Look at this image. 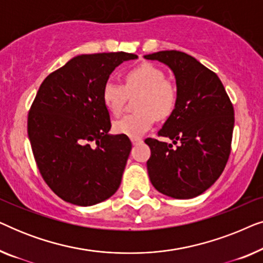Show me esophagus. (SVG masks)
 I'll return each mask as SVG.
<instances>
[{
	"label": "esophagus",
	"mask_w": 263,
	"mask_h": 263,
	"mask_svg": "<svg viewBox=\"0 0 263 263\" xmlns=\"http://www.w3.org/2000/svg\"><path fill=\"white\" fill-rule=\"evenodd\" d=\"M141 141H142V140L140 139V138H133V139H132L133 145H138V143H140Z\"/></svg>",
	"instance_id": "esophagus-1"
}]
</instances>
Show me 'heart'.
Returning <instances> with one entry per match:
<instances>
[{
    "label": "heart",
    "mask_w": 263,
    "mask_h": 263,
    "mask_svg": "<svg viewBox=\"0 0 263 263\" xmlns=\"http://www.w3.org/2000/svg\"><path fill=\"white\" fill-rule=\"evenodd\" d=\"M124 86L112 80L106 81L102 89L104 105L112 115L123 110L127 93L141 92L138 100V112L125 115L114 123L117 134L129 138H141L156 123L157 117L167 118L178 103L177 85L166 78L160 67L143 63L124 73Z\"/></svg>",
    "instance_id": "heart-1"
}]
</instances>
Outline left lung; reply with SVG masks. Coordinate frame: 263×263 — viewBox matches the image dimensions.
I'll return each instance as SVG.
<instances>
[{"label":"left lung","instance_id":"8db88e82","mask_svg":"<svg viewBox=\"0 0 263 263\" xmlns=\"http://www.w3.org/2000/svg\"><path fill=\"white\" fill-rule=\"evenodd\" d=\"M167 64L176 77L177 106L158 136L147 138V170L158 192L192 199L210 188L224 171L231 153L235 110L218 75L188 53L167 50L146 55Z\"/></svg>","mask_w":263,"mask_h":263}]
</instances>
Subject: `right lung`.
Wrapping results in <instances>:
<instances>
[{"label": "right lung", "instance_id": "1", "mask_svg": "<svg viewBox=\"0 0 263 263\" xmlns=\"http://www.w3.org/2000/svg\"><path fill=\"white\" fill-rule=\"evenodd\" d=\"M134 53L79 55L45 78L32 103L27 133L35 164L49 188L78 206L112 196L121 184L132 142L109 135L103 86Z\"/></svg>", "mask_w": 263, "mask_h": 263}]
</instances>
